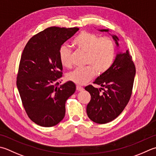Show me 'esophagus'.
I'll return each instance as SVG.
<instances>
[{
  "label": "esophagus",
  "mask_w": 156,
  "mask_h": 156,
  "mask_svg": "<svg viewBox=\"0 0 156 156\" xmlns=\"http://www.w3.org/2000/svg\"><path fill=\"white\" fill-rule=\"evenodd\" d=\"M76 90H77L78 91H82L84 90V88H83V87L79 86V85H77V86H76Z\"/></svg>",
  "instance_id": "1"
}]
</instances>
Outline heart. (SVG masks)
<instances>
[{
  "mask_svg": "<svg viewBox=\"0 0 156 156\" xmlns=\"http://www.w3.org/2000/svg\"><path fill=\"white\" fill-rule=\"evenodd\" d=\"M72 44L76 49L85 53L84 64L87 65L68 74V80L76 84H86L94 77L96 71L99 74H103L114 63L115 46L111 38H100L96 34L83 31L73 40ZM59 58L62 66L71 67L72 51L68 46H61Z\"/></svg>",
  "mask_w": 156,
  "mask_h": 156,
  "instance_id": "heart-1",
  "label": "heart"
}]
</instances>
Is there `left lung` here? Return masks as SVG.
Masks as SVG:
<instances>
[{
    "label": "left lung",
    "mask_w": 156,
    "mask_h": 156,
    "mask_svg": "<svg viewBox=\"0 0 156 156\" xmlns=\"http://www.w3.org/2000/svg\"><path fill=\"white\" fill-rule=\"evenodd\" d=\"M108 32L109 30H101ZM117 46L118 38L112 36ZM135 66L129 51L118 54L108 71L100 75L94 84L103 88L99 89L88 85L85 90L91 96L87 107L88 118L97 124H106L116 118L129 103L132 94ZM104 92L101 93V90Z\"/></svg>",
    "instance_id": "8db88e82"
}]
</instances>
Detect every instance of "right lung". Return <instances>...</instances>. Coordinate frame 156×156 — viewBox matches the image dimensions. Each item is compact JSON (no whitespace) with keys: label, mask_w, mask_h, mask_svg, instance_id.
Here are the masks:
<instances>
[{"label":"right lung","mask_w":156,"mask_h":156,"mask_svg":"<svg viewBox=\"0 0 156 156\" xmlns=\"http://www.w3.org/2000/svg\"><path fill=\"white\" fill-rule=\"evenodd\" d=\"M78 27H50L29 40L21 55L17 87L27 115L43 127L55 126L66 114V102L76 91L72 81L59 87L63 66L59 49Z\"/></svg>","instance_id":"1"}]
</instances>
